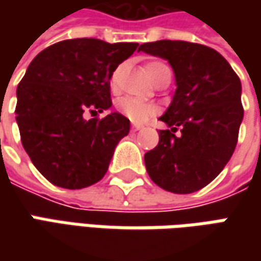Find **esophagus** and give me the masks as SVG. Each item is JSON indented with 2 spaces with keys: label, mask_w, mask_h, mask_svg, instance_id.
Listing matches in <instances>:
<instances>
[{
  "label": "esophagus",
  "mask_w": 261,
  "mask_h": 261,
  "mask_svg": "<svg viewBox=\"0 0 261 261\" xmlns=\"http://www.w3.org/2000/svg\"><path fill=\"white\" fill-rule=\"evenodd\" d=\"M141 129H142V126H141V125H134V126H132V130H134V132H136V130H141Z\"/></svg>",
  "instance_id": "esophagus-1"
}]
</instances>
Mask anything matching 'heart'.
Returning <instances> with one entry per match:
<instances>
[{
  "mask_svg": "<svg viewBox=\"0 0 261 261\" xmlns=\"http://www.w3.org/2000/svg\"><path fill=\"white\" fill-rule=\"evenodd\" d=\"M167 69H170V66L167 65L166 62H161V61L149 62L145 66L146 74L151 78V81L160 75L161 72L167 71ZM120 74H122V65L115 68L113 72L110 74L109 84H110V88L113 91L119 90V86H120ZM116 109H117L119 113H122V115L127 117L134 123H144V122L149 120L152 116H155L158 113V107L156 106L151 105L148 101H144V100L135 98V97H122L120 100H117Z\"/></svg>",
  "mask_w": 261,
  "mask_h": 261,
  "instance_id": "1",
  "label": "heart"
}]
</instances>
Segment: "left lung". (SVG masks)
Returning a JSON list of instances; mask_svg holds the SVG:
<instances>
[{
	"instance_id": "8db88e82",
	"label": "left lung",
	"mask_w": 261,
	"mask_h": 261,
	"mask_svg": "<svg viewBox=\"0 0 261 261\" xmlns=\"http://www.w3.org/2000/svg\"><path fill=\"white\" fill-rule=\"evenodd\" d=\"M139 50L167 59L177 86L160 117L170 129L160 130L158 145L144 156L146 171L167 192H197L234 154L244 116L241 81L225 58L205 45L158 40L141 45Z\"/></svg>"
}]
</instances>
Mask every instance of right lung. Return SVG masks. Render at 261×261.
Masks as SVG:
<instances>
[{"instance_id":"1","label":"right lung","mask_w":261,"mask_h":261,"mask_svg":"<svg viewBox=\"0 0 261 261\" xmlns=\"http://www.w3.org/2000/svg\"><path fill=\"white\" fill-rule=\"evenodd\" d=\"M138 43L68 39L32 61L17 87L15 120L32 163L52 185L84 189L105 177L130 122L110 109L109 78Z\"/></svg>"}]
</instances>
